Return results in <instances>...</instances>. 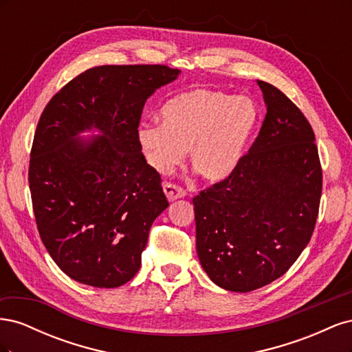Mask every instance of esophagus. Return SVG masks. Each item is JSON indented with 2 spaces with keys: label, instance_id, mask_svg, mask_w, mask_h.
<instances>
[{
  "label": "esophagus",
  "instance_id": "obj_1",
  "mask_svg": "<svg viewBox=\"0 0 352 352\" xmlns=\"http://www.w3.org/2000/svg\"><path fill=\"white\" fill-rule=\"evenodd\" d=\"M163 190H164L166 197L168 198V201H175V199H179V198H184L186 195V192L182 188L175 185V184H170V182H166L163 185Z\"/></svg>",
  "mask_w": 352,
  "mask_h": 352
}]
</instances>
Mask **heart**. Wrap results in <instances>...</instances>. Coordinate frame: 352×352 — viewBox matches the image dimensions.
<instances>
[{
    "label": "heart",
    "instance_id": "1",
    "mask_svg": "<svg viewBox=\"0 0 352 352\" xmlns=\"http://www.w3.org/2000/svg\"><path fill=\"white\" fill-rule=\"evenodd\" d=\"M160 116L163 123L145 122L138 129L146 163L166 175L189 150L195 173L208 182H220L241 163L258 122V109L248 97L194 88L166 101Z\"/></svg>",
    "mask_w": 352,
    "mask_h": 352
}]
</instances>
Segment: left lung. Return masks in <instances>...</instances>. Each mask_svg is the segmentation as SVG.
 Masks as SVG:
<instances>
[{
    "mask_svg": "<svg viewBox=\"0 0 352 352\" xmlns=\"http://www.w3.org/2000/svg\"><path fill=\"white\" fill-rule=\"evenodd\" d=\"M257 83L267 105L258 136L229 177L192 199L202 269L232 292L289 270L311 239L323 186L311 124L280 89Z\"/></svg>",
    "mask_w": 352,
    "mask_h": 352,
    "instance_id": "1",
    "label": "left lung"
}]
</instances>
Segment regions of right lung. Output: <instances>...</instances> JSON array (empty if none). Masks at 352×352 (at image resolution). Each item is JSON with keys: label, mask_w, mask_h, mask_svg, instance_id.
Returning a JSON list of instances; mask_svg holds the SVG:
<instances>
[{"label": "right lung", "mask_w": 352, "mask_h": 352, "mask_svg": "<svg viewBox=\"0 0 352 352\" xmlns=\"http://www.w3.org/2000/svg\"><path fill=\"white\" fill-rule=\"evenodd\" d=\"M164 65L85 70L50 100L38 122L29 188L39 236L69 278L117 287L141 267L153 221L168 201L138 144L145 101L177 78ZM91 126V142L76 136Z\"/></svg>", "instance_id": "1"}]
</instances>
